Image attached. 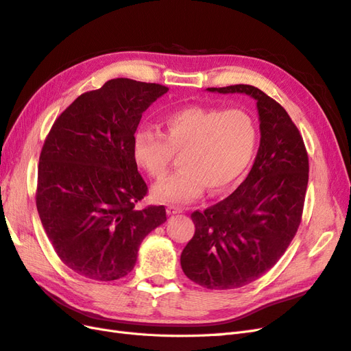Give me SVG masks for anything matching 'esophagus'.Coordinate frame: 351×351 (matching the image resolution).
<instances>
[{
	"label": "esophagus",
	"instance_id": "esophagus-1",
	"mask_svg": "<svg viewBox=\"0 0 351 351\" xmlns=\"http://www.w3.org/2000/svg\"><path fill=\"white\" fill-rule=\"evenodd\" d=\"M180 212H183V208L176 206V205H168V206H167V214H168V215L180 214Z\"/></svg>",
	"mask_w": 351,
	"mask_h": 351
}]
</instances>
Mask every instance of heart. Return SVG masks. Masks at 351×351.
<instances>
[{"label": "heart", "mask_w": 351, "mask_h": 351, "mask_svg": "<svg viewBox=\"0 0 351 351\" xmlns=\"http://www.w3.org/2000/svg\"><path fill=\"white\" fill-rule=\"evenodd\" d=\"M162 125V133L139 129L133 136L134 162L152 180H162L174 154H182V169L152 190L161 204H189L205 187L226 190L246 171L259 142L256 120L241 108L184 107L168 114Z\"/></svg>", "instance_id": "obj_1"}]
</instances>
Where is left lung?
<instances>
[{"label":"left lung","instance_id":"obj_1","mask_svg":"<svg viewBox=\"0 0 351 351\" xmlns=\"http://www.w3.org/2000/svg\"><path fill=\"white\" fill-rule=\"evenodd\" d=\"M256 99L261 145L246 180L224 200L195 210V234L182 252L187 278L210 290L239 289L268 272L300 226L309 158L281 105L250 84L208 88Z\"/></svg>","mask_w":351,"mask_h":351}]
</instances>
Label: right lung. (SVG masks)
Segmentation results:
<instances>
[{
    "instance_id": "right-lung-1",
    "label": "right lung",
    "mask_w": 351,
    "mask_h": 351,
    "mask_svg": "<svg viewBox=\"0 0 351 351\" xmlns=\"http://www.w3.org/2000/svg\"><path fill=\"white\" fill-rule=\"evenodd\" d=\"M158 83L112 79L60 114L42 146L36 208L58 258L97 281L129 274L165 208L136 209L147 186L133 158L143 111L167 93Z\"/></svg>"
}]
</instances>
